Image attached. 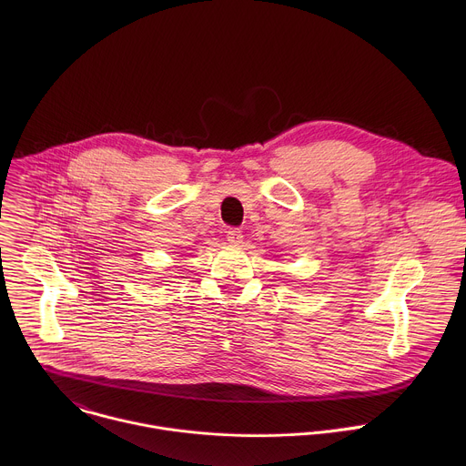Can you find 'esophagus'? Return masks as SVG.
Masks as SVG:
<instances>
[{"instance_id": "34e87169", "label": "esophagus", "mask_w": 466, "mask_h": 466, "mask_svg": "<svg viewBox=\"0 0 466 466\" xmlns=\"http://www.w3.org/2000/svg\"><path fill=\"white\" fill-rule=\"evenodd\" d=\"M226 238H228V242H229V244L238 246V244H242L244 235H242V231H240L238 228H229V229L226 231Z\"/></svg>"}]
</instances>
